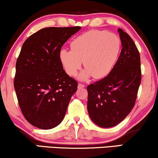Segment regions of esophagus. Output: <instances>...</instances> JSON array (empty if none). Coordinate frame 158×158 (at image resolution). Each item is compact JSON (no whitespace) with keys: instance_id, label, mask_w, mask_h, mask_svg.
<instances>
[{"instance_id":"34e87169","label":"esophagus","mask_w":158,"mask_h":158,"mask_svg":"<svg viewBox=\"0 0 158 158\" xmlns=\"http://www.w3.org/2000/svg\"><path fill=\"white\" fill-rule=\"evenodd\" d=\"M85 87V85H83V84H81V83H79L78 85H77V88H83Z\"/></svg>"}]
</instances>
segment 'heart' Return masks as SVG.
<instances>
[{"label":"heart","mask_w":158,"mask_h":158,"mask_svg":"<svg viewBox=\"0 0 158 158\" xmlns=\"http://www.w3.org/2000/svg\"><path fill=\"white\" fill-rule=\"evenodd\" d=\"M120 48V40L116 34L91 30L73 41L72 50L62 49L60 59L71 76L77 75L83 62L85 69L80 73L78 78L86 81L93 75L94 78L100 79L111 72Z\"/></svg>","instance_id":"obj_1"}]
</instances>
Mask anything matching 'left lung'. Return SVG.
Returning <instances> with one entry per match:
<instances>
[{
  "label": "left lung",
  "instance_id": "8db88e82",
  "mask_svg": "<svg viewBox=\"0 0 158 158\" xmlns=\"http://www.w3.org/2000/svg\"><path fill=\"white\" fill-rule=\"evenodd\" d=\"M118 32L122 49L117 62L106 77L87 87L88 114L103 128L116 126L130 113L141 83L139 51L128 34Z\"/></svg>",
  "mask_w": 158,
  "mask_h": 158
}]
</instances>
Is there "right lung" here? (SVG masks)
<instances>
[{
	"label": "right lung",
	"instance_id": "obj_1",
	"mask_svg": "<svg viewBox=\"0 0 158 158\" xmlns=\"http://www.w3.org/2000/svg\"><path fill=\"white\" fill-rule=\"evenodd\" d=\"M81 29L48 27L29 36L16 64L14 88L26 119L33 126L50 129L63 120L77 83L63 70L61 47Z\"/></svg>",
	"mask_w": 158,
	"mask_h": 158
}]
</instances>
